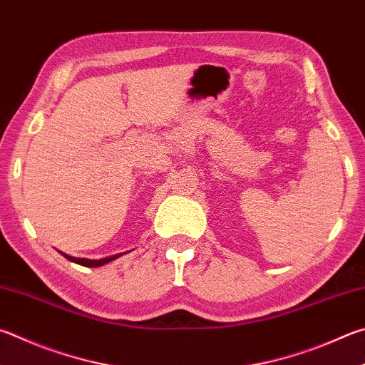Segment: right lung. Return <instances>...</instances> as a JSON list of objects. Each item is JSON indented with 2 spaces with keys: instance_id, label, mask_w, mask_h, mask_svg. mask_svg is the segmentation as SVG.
Listing matches in <instances>:
<instances>
[{
  "instance_id": "obj_1",
  "label": "right lung",
  "mask_w": 365,
  "mask_h": 365,
  "mask_svg": "<svg viewBox=\"0 0 365 365\" xmlns=\"http://www.w3.org/2000/svg\"><path fill=\"white\" fill-rule=\"evenodd\" d=\"M61 252V250H58ZM61 254L67 258V260L73 262V263H78L81 264V267H88V268H97V267H102V264H107L110 262L116 260V258H119L121 255H124L125 252H123V254H116V255H110V257H105V258H101V260H89V258H76V257H71L68 254H63V252H61Z\"/></svg>"
}]
</instances>
